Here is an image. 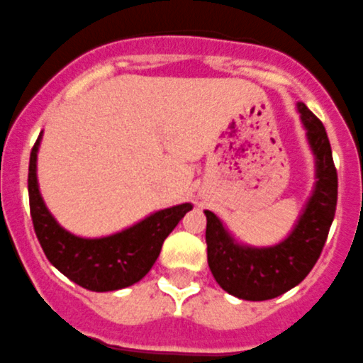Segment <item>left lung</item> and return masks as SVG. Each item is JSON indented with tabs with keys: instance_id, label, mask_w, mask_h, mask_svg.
<instances>
[{
	"instance_id": "obj_1",
	"label": "left lung",
	"mask_w": 363,
	"mask_h": 363,
	"mask_svg": "<svg viewBox=\"0 0 363 363\" xmlns=\"http://www.w3.org/2000/svg\"><path fill=\"white\" fill-rule=\"evenodd\" d=\"M310 147L315 155V189L291 235L272 247H246L237 244L223 223L205 210L206 257L213 278L228 294L247 301L278 298L306 278L328 239L337 208L339 178L330 139L323 123L298 103Z\"/></svg>"
}]
</instances>
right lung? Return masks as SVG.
I'll list each match as a JSON object with an SVG mask.
<instances>
[{
    "label": "right lung",
    "instance_id": "obj_1",
    "mask_svg": "<svg viewBox=\"0 0 363 363\" xmlns=\"http://www.w3.org/2000/svg\"><path fill=\"white\" fill-rule=\"evenodd\" d=\"M39 143L40 135L30 153V216L48 260L71 281L92 292L119 291L143 279L157 262L169 233L192 210L191 203L155 212L116 235L103 239L74 237L60 228L40 198L37 185Z\"/></svg>",
    "mask_w": 363,
    "mask_h": 363
}]
</instances>
